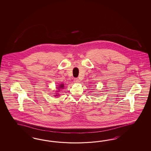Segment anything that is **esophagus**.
<instances>
[{
  "label": "esophagus",
  "mask_w": 151,
  "mask_h": 151,
  "mask_svg": "<svg viewBox=\"0 0 151 151\" xmlns=\"http://www.w3.org/2000/svg\"><path fill=\"white\" fill-rule=\"evenodd\" d=\"M74 82L78 83V82H79V80L78 79V78H74Z\"/></svg>",
  "instance_id": "obj_1"
}]
</instances>
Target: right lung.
<instances>
[{
    "label": "right lung",
    "mask_w": 151,
    "mask_h": 151,
    "mask_svg": "<svg viewBox=\"0 0 151 151\" xmlns=\"http://www.w3.org/2000/svg\"><path fill=\"white\" fill-rule=\"evenodd\" d=\"M64 87V85L63 84H61L59 86V87H58V90H60V88H63V87ZM55 96H58V95H55Z\"/></svg>",
    "instance_id": "right-lung-1"
}]
</instances>
